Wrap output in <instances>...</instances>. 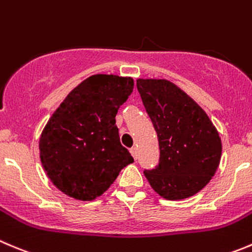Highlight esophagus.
<instances>
[{
  "label": "esophagus",
  "instance_id": "obj_1",
  "mask_svg": "<svg viewBox=\"0 0 252 252\" xmlns=\"http://www.w3.org/2000/svg\"><path fill=\"white\" fill-rule=\"evenodd\" d=\"M130 154L131 156L134 158V160H136V158H138V153H136V149L135 148H131L130 149Z\"/></svg>",
  "mask_w": 252,
  "mask_h": 252
}]
</instances>
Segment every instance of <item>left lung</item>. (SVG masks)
Here are the masks:
<instances>
[{
  "label": "left lung",
  "instance_id": "obj_1",
  "mask_svg": "<svg viewBox=\"0 0 252 252\" xmlns=\"http://www.w3.org/2000/svg\"><path fill=\"white\" fill-rule=\"evenodd\" d=\"M155 128L160 158L144 170L154 191L170 201L188 198L211 181L219 166L221 141L206 112L167 80H136Z\"/></svg>",
  "mask_w": 252,
  "mask_h": 252
}]
</instances>
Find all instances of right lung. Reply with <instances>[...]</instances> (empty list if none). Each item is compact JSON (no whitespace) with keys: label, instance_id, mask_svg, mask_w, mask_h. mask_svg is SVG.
<instances>
[{"label":"right lung","instance_id":"obj_1","mask_svg":"<svg viewBox=\"0 0 252 252\" xmlns=\"http://www.w3.org/2000/svg\"><path fill=\"white\" fill-rule=\"evenodd\" d=\"M130 77L94 75L54 112L39 140L51 182L67 196L92 201L106 192L133 156L121 144L116 116L133 91Z\"/></svg>","mask_w":252,"mask_h":252}]
</instances>
